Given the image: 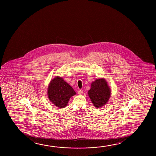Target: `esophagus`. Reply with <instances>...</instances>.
I'll use <instances>...</instances> for the list:
<instances>
[{"label": "esophagus", "instance_id": "esophagus-1", "mask_svg": "<svg viewBox=\"0 0 156 156\" xmlns=\"http://www.w3.org/2000/svg\"><path fill=\"white\" fill-rule=\"evenodd\" d=\"M78 94H83V91L81 90H78Z\"/></svg>", "mask_w": 156, "mask_h": 156}]
</instances>
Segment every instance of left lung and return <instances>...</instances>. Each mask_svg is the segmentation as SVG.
<instances>
[{
  "label": "left lung",
  "instance_id": "obj_1",
  "mask_svg": "<svg viewBox=\"0 0 156 156\" xmlns=\"http://www.w3.org/2000/svg\"><path fill=\"white\" fill-rule=\"evenodd\" d=\"M111 94V90L105 78L96 79L91 83L88 95L94 107H102L107 103Z\"/></svg>",
  "mask_w": 156,
  "mask_h": 156
}]
</instances>
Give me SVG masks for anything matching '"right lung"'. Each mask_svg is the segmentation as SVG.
<instances>
[{
	"label": "right lung",
	"mask_w": 156,
	"mask_h": 156,
	"mask_svg": "<svg viewBox=\"0 0 156 156\" xmlns=\"http://www.w3.org/2000/svg\"><path fill=\"white\" fill-rule=\"evenodd\" d=\"M49 100L59 108L66 107L70 98L76 94L73 89L60 77L52 79L48 87Z\"/></svg>",
	"instance_id": "right-lung-1"
}]
</instances>
